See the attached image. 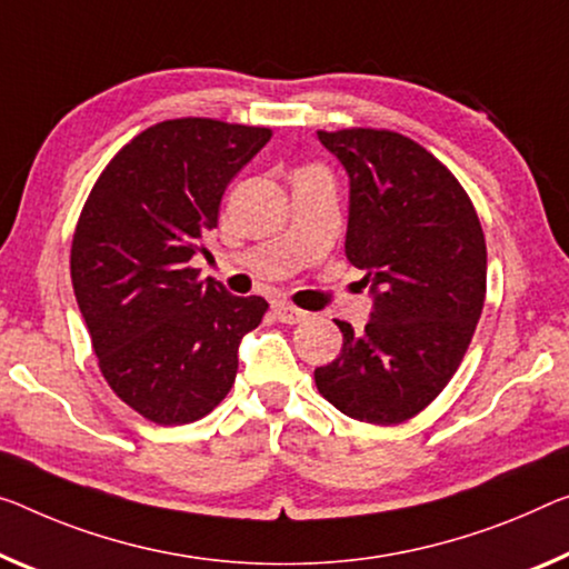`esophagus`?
Masks as SVG:
<instances>
[{
	"label": "esophagus",
	"mask_w": 569,
	"mask_h": 569,
	"mask_svg": "<svg viewBox=\"0 0 569 569\" xmlns=\"http://www.w3.org/2000/svg\"><path fill=\"white\" fill-rule=\"evenodd\" d=\"M274 315L279 322H287V326H295V322H302L305 318H308V312L295 308V305H290V302H274Z\"/></svg>",
	"instance_id": "34e87169"
}]
</instances>
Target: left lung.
Wrapping results in <instances>:
<instances>
[{
  "label": "left lung",
  "instance_id": "1",
  "mask_svg": "<svg viewBox=\"0 0 569 569\" xmlns=\"http://www.w3.org/2000/svg\"><path fill=\"white\" fill-rule=\"evenodd\" d=\"M351 178L346 257L363 269L373 312L363 333L343 320V348L315 369L340 412L399 425L448 387L486 300V236L473 200L422 144L391 129L318 132Z\"/></svg>",
  "mask_w": 569,
  "mask_h": 569
}]
</instances>
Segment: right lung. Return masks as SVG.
<instances>
[{"mask_svg": "<svg viewBox=\"0 0 569 569\" xmlns=\"http://www.w3.org/2000/svg\"><path fill=\"white\" fill-rule=\"evenodd\" d=\"M269 127L182 117L147 127L93 182L71 243V279L103 379L154 425H188L229 395L239 343L269 302L190 267L231 178Z\"/></svg>", "mask_w": 569, "mask_h": 569, "instance_id": "1", "label": "right lung"}]
</instances>
